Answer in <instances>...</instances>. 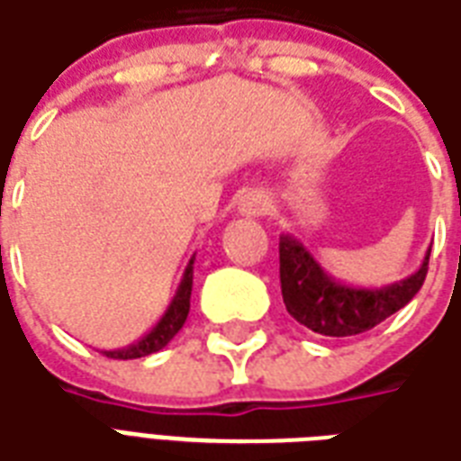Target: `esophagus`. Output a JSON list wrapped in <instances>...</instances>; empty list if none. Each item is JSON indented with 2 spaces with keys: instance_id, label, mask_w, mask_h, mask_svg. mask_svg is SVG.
<instances>
[{
  "instance_id": "obj_1",
  "label": "esophagus",
  "mask_w": 461,
  "mask_h": 461,
  "mask_svg": "<svg viewBox=\"0 0 461 461\" xmlns=\"http://www.w3.org/2000/svg\"><path fill=\"white\" fill-rule=\"evenodd\" d=\"M267 206H269L267 196L259 192L245 194L243 202H240V211H243L245 216H262V213L267 211Z\"/></svg>"
}]
</instances>
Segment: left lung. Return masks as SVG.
Here are the masks:
<instances>
[{
    "label": "left lung",
    "instance_id": "left-lung-1",
    "mask_svg": "<svg viewBox=\"0 0 461 461\" xmlns=\"http://www.w3.org/2000/svg\"><path fill=\"white\" fill-rule=\"evenodd\" d=\"M430 250L413 275L386 286H349L325 272L294 235H279V279L284 306L301 325L318 335L348 338L365 333L403 309L428 275Z\"/></svg>",
    "mask_w": 461,
    "mask_h": 461
}]
</instances>
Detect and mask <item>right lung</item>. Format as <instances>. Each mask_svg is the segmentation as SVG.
<instances>
[{
    "label": "right lung",
    "mask_w": 461,
    "mask_h": 461,
    "mask_svg": "<svg viewBox=\"0 0 461 461\" xmlns=\"http://www.w3.org/2000/svg\"><path fill=\"white\" fill-rule=\"evenodd\" d=\"M192 284H194V258L189 259V265H186L185 269V276H182V282H179L177 286V294L172 296L167 311L162 313L160 321L152 325L150 330H148V333H145L138 342H133V345H128V348H121V349H104V355L113 359H138L165 348V345H167V342L172 340L179 330H182V325H185L186 316H189Z\"/></svg>",
    "instance_id": "1"
}]
</instances>
